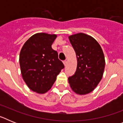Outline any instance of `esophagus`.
I'll return each instance as SVG.
<instances>
[{"label": "esophagus", "mask_w": 123, "mask_h": 123, "mask_svg": "<svg viewBox=\"0 0 123 123\" xmlns=\"http://www.w3.org/2000/svg\"><path fill=\"white\" fill-rule=\"evenodd\" d=\"M63 63L65 66H67V60H64L63 61Z\"/></svg>", "instance_id": "esophagus-1"}]
</instances>
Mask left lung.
I'll return each mask as SVG.
<instances>
[{"label":"left lung","instance_id":"obj_1","mask_svg":"<svg viewBox=\"0 0 123 123\" xmlns=\"http://www.w3.org/2000/svg\"><path fill=\"white\" fill-rule=\"evenodd\" d=\"M69 39L76 54L78 65L68 81L74 92L84 95L92 92L102 79L105 64L104 52L97 41L86 34L70 36Z\"/></svg>","mask_w":123,"mask_h":123}]
</instances>
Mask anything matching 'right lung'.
Returning a JSON list of instances; mask_svg holds the SVG:
<instances>
[{
	"instance_id": "right-lung-1",
	"label": "right lung",
	"mask_w": 123,
	"mask_h": 123,
	"mask_svg": "<svg viewBox=\"0 0 123 123\" xmlns=\"http://www.w3.org/2000/svg\"><path fill=\"white\" fill-rule=\"evenodd\" d=\"M55 34L37 33L25 42L19 54L23 80L32 91L44 94L52 87L65 66L52 48Z\"/></svg>"
}]
</instances>
